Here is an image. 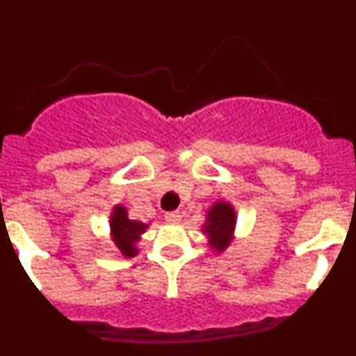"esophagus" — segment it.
<instances>
[{"instance_id": "obj_1", "label": "esophagus", "mask_w": 356, "mask_h": 356, "mask_svg": "<svg viewBox=\"0 0 356 356\" xmlns=\"http://www.w3.org/2000/svg\"><path fill=\"white\" fill-rule=\"evenodd\" d=\"M165 221L171 222V225H176V222L181 221V213L178 212V210H175V212H168L165 213Z\"/></svg>"}]
</instances>
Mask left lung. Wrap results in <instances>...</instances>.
Returning a JSON list of instances; mask_svg holds the SVG:
<instances>
[{"label":"left lung","instance_id":"obj_1","mask_svg":"<svg viewBox=\"0 0 356 356\" xmlns=\"http://www.w3.org/2000/svg\"><path fill=\"white\" fill-rule=\"evenodd\" d=\"M235 210L226 201H217L216 205L209 210V219L203 228L210 238V246L216 251H222L234 238L235 229Z\"/></svg>","mask_w":356,"mask_h":356}]
</instances>
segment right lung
Segmentation results:
<instances>
[{"mask_svg":"<svg viewBox=\"0 0 356 356\" xmlns=\"http://www.w3.org/2000/svg\"><path fill=\"white\" fill-rule=\"evenodd\" d=\"M146 228L147 226L144 222L128 219L124 207H114V212L110 216V229H112L114 244L124 257H135L137 254L135 242L139 241L140 235L146 232Z\"/></svg>","mask_w":356,"mask_h":356,"instance_id":"1","label":"right lung"}]
</instances>
